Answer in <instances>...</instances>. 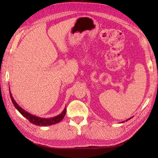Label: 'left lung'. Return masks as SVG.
I'll list each match as a JSON object with an SVG mask.
<instances>
[{
  "label": "left lung",
  "instance_id": "1",
  "mask_svg": "<svg viewBox=\"0 0 158 158\" xmlns=\"http://www.w3.org/2000/svg\"><path fill=\"white\" fill-rule=\"evenodd\" d=\"M131 119V117H130V118H129V119H127V120H126V121H127V120H129V119ZM123 122H122V123H123Z\"/></svg>",
  "mask_w": 158,
  "mask_h": 158
}]
</instances>
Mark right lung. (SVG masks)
Masks as SVG:
<instances>
[{"label":"right lung","instance_id":"obj_1","mask_svg":"<svg viewBox=\"0 0 158 158\" xmlns=\"http://www.w3.org/2000/svg\"><path fill=\"white\" fill-rule=\"evenodd\" d=\"M10 94V97L11 98V101L13 104V105L15 106V108L18 110V111L22 114V115L26 117L30 122H31L32 123L35 124V125L39 126H51L53 125V124H56L57 123L60 122V121H62V119L64 118V117L66 115V109L65 108L64 110H63V112L60 114V115L56 116L55 117H52V118H49V119H44V118H41V117H36L35 115H32L31 114L28 113V112L25 111L24 110H23L21 107H20L18 104L16 103V102L13 99V96L11 95V92L9 91Z\"/></svg>","mask_w":158,"mask_h":158}]
</instances>
